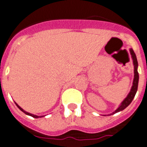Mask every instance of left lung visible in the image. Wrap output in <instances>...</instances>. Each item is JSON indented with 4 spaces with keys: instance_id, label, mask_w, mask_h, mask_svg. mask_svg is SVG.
<instances>
[{
    "instance_id": "left-lung-1",
    "label": "left lung",
    "mask_w": 147,
    "mask_h": 147,
    "mask_svg": "<svg viewBox=\"0 0 147 147\" xmlns=\"http://www.w3.org/2000/svg\"><path fill=\"white\" fill-rule=\"evenodd\" d=\"M131 55V58L133 59V64H134V80H133V84H132V87L131 88V91L129 94L128 95V96L125 98V100L122 102L121 104L120 105L117 109L114 112H113L112 113H110V115L112 114H114V113H117V112H120V111H122L123 110H125V108L128 107V105L130 104L131 101L133 100L134 97L136 94L137 89H138V83H139V74H138V71H137V67H138V62H137L136 55L135 54V52L132 50V49H130Z\"/></svg>"
}]
</instances>
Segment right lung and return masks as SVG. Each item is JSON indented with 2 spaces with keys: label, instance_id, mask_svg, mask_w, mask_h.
Masks as SVG:
<instances>
[{
  "label": "right lung",
  "instance_id": "right-lung-1",
  "mask_svg": "<svg viewBox=\"0 0 147 147\" xmlns=\"http://www.w3.org/2000/svg\"><path fill=\"white\" fill-rule=\"evenodd\" d=\"M16 106H17V107H18V108H19V110H22V112H23V113H26V114H27V115H30V116L33 117H35V118H38V117H39V116H36V115H34V114H31V113H28V112H26L25 110H22V108L20 107H19V105H18V104H16ZM41 117H42V116H41Z\"/></svg>",
  "mask_w": 147,
  "mask_h": 147
}]
</instances>
